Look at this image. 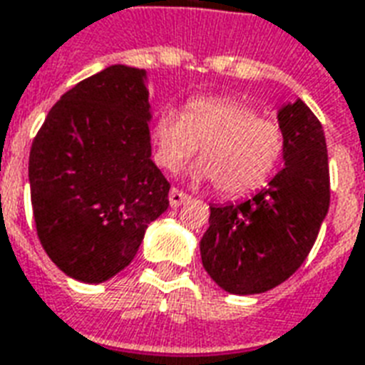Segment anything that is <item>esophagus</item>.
<instances>
[{
	"mask_svg": "<svg viewBox=\"0 0 365 365\" xmlns=\"http://www.w3.org/2000/svg\"><path fill=\"white\" fill-rule=\"evenodd\" d=\"M191 197H189L187 193H183L182 189L178 187H172L170 189V195H168V201H170V207H180V205H183L185 201H189Z\"/></svg>",
	"mask_w": 365,
	"mask_h": 365,
	"instance_id": "34e87169",
	"label": "esophagus"
}]
</instances>
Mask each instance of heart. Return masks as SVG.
Instances as JSON below:
<instances>
[{
	"mask_svg": "<svg viewBox=\"0 0 365 365\" xmlns=\"http://www.w3.org/2000/svg\"><path fill=\"white\" fill-rule=\"evenodd\" d=\"M157 160L168 170L187 160L201 143L193 164L197 180L214 182L226 197L257 191L274 176L285 151V133L252 105L233 97H197L185 108H164L153 128Z\"/></svg>",
	"mask_w": 365,
	"mask_h": 365,
	"instance_id": "heart-1",
	"label": "heart"
}]
</instances>
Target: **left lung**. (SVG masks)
<instances>
[{"label":"left lung","mask_w":365,"mask_h":365,"mask_svg":"<svg viewBox=\"0 0 365 365\" xmlns=\"http://www.w3.org/2000/svg\"><path fill=\"white\" fill-rule=\"evenodd\" d=\"M285 168L252 199L210 207L202 266L233 294L264 293L300 268L329 208V163L322 122L297 101L279 110Z\"/></svg>","instance_id":"left-lung-1"}]
</instances>
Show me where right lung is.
Listing matches in <instances>:
<instances>
[{"mask_svg": "<svg viewBox=\"0 0 365 365\" xmlns=\"http://www.w3.org/2000/svg\"><path fill=\"white\" fill-rule=\"evenodd\" d=\"M145 71L115 65L78 82L47 113L28 160L36 232L78 282L132 262L168 208L170 182L151 160Z\"/></svg>", "mask_w": 365, "mask_h": 365, "instance_id": "1", "label": "right lung"}]
</instances>
